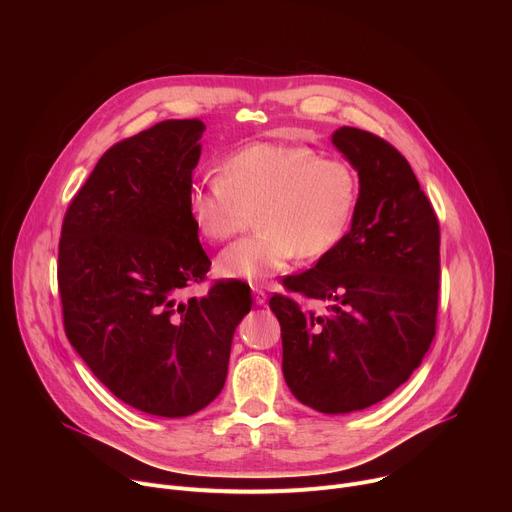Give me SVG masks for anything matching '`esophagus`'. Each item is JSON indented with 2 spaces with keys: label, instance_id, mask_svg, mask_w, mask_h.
<instances>
[{
  "label": "esophagus",
  "instance_id": "esophagus-1",
  "mask_svg": "<svg viewBox=\"0 0 512 512\" xmlns=\"http://www.w3.org/2000/svg\"><path fill=\"white\" fill-rule=\"evenodd\" d=\"M253 300H255V304H257V306H263V304L267 302V294H265L263 289L253 287Z\"/></svg>",
  "mask_w": 512,
  "mask_h": 512
}]
</instances>
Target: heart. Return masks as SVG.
Instances as JSON below:
<instances>
[{"instance_id": "b5f03b06", "label": "heart", "mask_w": 512, "mask_h": 512, "mask_svg": "<svg viewBox=\"0 0 512 512\" xmlns=\"http://www.w3.org/2000/svg\"><path fill=\"white\" fill-rule=\"evenodd\" d=\"M360 200L356 170L320 158L310 145L253 143L223 162V174L188 190L192 223L208 241H227L259 212L257 235L216 257V271L253 287L267 283L298 255L318 259L350 231Z\"/></svg>"}]
</instances>
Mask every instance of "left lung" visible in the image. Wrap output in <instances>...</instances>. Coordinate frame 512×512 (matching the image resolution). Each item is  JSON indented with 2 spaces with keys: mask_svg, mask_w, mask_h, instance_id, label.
I'll list each match as a JSON object with an SVG mask.
<instances>
[{
  "mask_svg": "<svg viewBox=\"0 0 512 512\" xmlns=\"http://www.w3.org/2000/svg\"><path fill=\"white\" fill-rule=\"evenodd\" d=\"M358 172L360 200L346 237L285 287L269 308L281 326L283 377L294 397L328 415L367 409L399 389L435 336L440 225L409 162L356 127L332 133Z\"/></svg>",
  "mask_w": 512,
  "mask_h": 512,
  "instance_id": "1",
  "label": "left lung"
}]
</instances>
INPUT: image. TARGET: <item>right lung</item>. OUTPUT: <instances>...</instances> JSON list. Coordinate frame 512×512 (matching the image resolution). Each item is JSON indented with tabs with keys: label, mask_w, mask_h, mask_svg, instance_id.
Listing matches in <instances>:
<instances>
[{
	"label": "right lung",
	"mask_w": 512,
	"mask_h": 512,
	"mask_svg": "<svg viewBox=\"0 0 512 512\" xmlns=\"http://www.w3.org/2000/svg\"><path fill=\"white\" fill-rule=\"evenodd\" d=\"M200 119H168L103 154L72 198L58 247L64 332L123 403L186 417L216 399L233 334L251 310L243 281L182 300L210 259L188 210Z\"/></svg>",
	"instance_id": "add662e5"
}]
</instances>
